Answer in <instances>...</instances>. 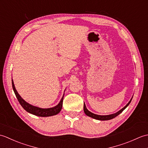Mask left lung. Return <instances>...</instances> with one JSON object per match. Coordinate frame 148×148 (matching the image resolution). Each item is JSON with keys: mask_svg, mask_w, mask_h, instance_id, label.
Instances as JSON below:
<instances>
[{"mask_svg": "<svg viewBox=\"0 0 148 148\" xmlns=\"http://www.w3.org/2000/svg\"><path fill=\"white\" fill-rule=\"evenodd\" d=\"M132 99V98L130 99L129 102H128L127 104L123 108H122L121 110H119L118 112L114 113V114H109V115H105V116H101V115L95 114H94V113L89 111L87 109V108H86L85 103H84V108H83L84 109V113H85V114L87 116H90V117L92 118H94V119H98V120H102V121H103V120H109V119H111L112 118L116 117V116L120 114L121 112H122L123 111L124 109H126L127 108V106L130 104V103L131 102Z\"/></svg>", "mask_w": 148, "mask_h": 148, "instance_id": "1", "label": "left lung"}]
</instances>
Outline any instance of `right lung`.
<instances>
[{"mask_svg": "<svg viewBox=\"0 0 148 148\" xmlns=\"http://www.w3.org/2000/svg\"><path fill=\"white\" fill-rule=\"evenodd\" d=\"M12 89L14 90L15 95L16 97L18 102H20V105L23 107V108L28 112L31 113V114H32L34 115L41 116V117H48V116H54L58 114L62 110V104H63V99H64V94L58 105L53 107V108L43 109V108H38V107H36L31 105L30 103L27 102L25 100H24L23 99H22L21 96L19 95V93H18L16 90L14 82L13 81H12Z\"/></svg>", "mask_w": 148, "mask_h": 148, "instance_id": "1", "label": "right lung"}]
</instances>
